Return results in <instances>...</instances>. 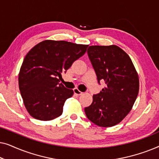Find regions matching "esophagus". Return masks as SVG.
Instances as JSON below:
<instances>
[{
	"mask_svg": "<svg viewBox=\"0 0 159 159\" xmlns=\"http://www.w3.org/2000/svg\"><path fill=\"white\" fill-rule=\"evenodd\" d=\"M74 93H75V94L77 95H82V93L79 90V89H77V88L74 89Z\"/></svg>",
	"mask_w": 159,
	"mask_h": 159,
	"instance_id": "1",
	"label": "esophagus"
}]
</instances>
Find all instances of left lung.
Instances as JSON below:
<instances>
[{
    "label": "left lung",
    "instance_id": "8db88e82",
    "mask_svg": "<svg viewBox=\"0 0 159 159\" xmlns=\"http://www.w3.org/2000/svg\"><path fill=\"white\" fill-rule=\"evenodd\" d=\"M88 54L98 81L104 80L106 85L93 95L85 114L99 127H113L132 110L139 93L138 74L128 54L117 45H92Z\"/></svg>",
    "mask_w": 159,
    "mask_h": 159
}]
</instances>
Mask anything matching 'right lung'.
I'll return each instance as SVG.
<instances>
[{
	"label": "right lung",
	"instance_id": "1",
	"mask_svg": "<svg viewBox=\"0 0 159 159\" xmlns=\"http://www.w3.org/2000/svg\"><path fill=\"white\" fill-rule=\"evenodd\" d=\"M88 45L45 40L26 55L19 73V88L30 115L41 121L60 116L65 101L74 94L60 80L74 61L85 53Z\"/></svg>",
	"mask_w": 159,
	"mask_h": 159
}]
</instances>
